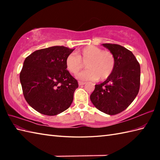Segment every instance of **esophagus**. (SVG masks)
Instances as JSON below:
<instances>
[{"label": "esophagus", "instance_id": "obj_1", "mask_svg": "<svg viewBox=\"0 0 160 160\" xmlns=\"http://www.w3.org/2000/svg\"><path fill=\"white\" fill-rule=\"evenodd\" d=\"M78 84H79L80 86H82V85H84V84H85V82H80V81H79V82H78Z\"/></svg>", "mask_w": 160, "mask_h": 160}]
</instances>
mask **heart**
I'll return each mask as SVG.
<instances>
[{
	"instance_id": "heart-1",
	"label": "heart",
	"mask_w": 160,
	"mask_h": 160,
	"mask_svg": "<svg viewBox=\"0 0 160 160\" xmlns=\"http://www.w3.org/2000/svg\"><path fill=\"white\" fill-rule=\"evenodd\" d=\"M85 63L86 70L80 73L77 78L81 81L104 80L110 76L115 65V58L110 51L102 50L96 46H87L78 50L76 54L68 55L65 64L71 73L76 75Z\"/></svg>"
}]
</instances>
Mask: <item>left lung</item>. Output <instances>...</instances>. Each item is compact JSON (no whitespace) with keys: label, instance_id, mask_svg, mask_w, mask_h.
Returning a JSON list of instances; mask_svg holds the SVG:
<instances>
[{"label":"left lung","instance_id":"left-lung-1","mask_svg":"<svg viewBox=\"0 0 160 160\" xmlns=\"http://www.w3.org/2000/svg\"><path fill=\"white\" fill-rule=\"evenodd\" d=\"M113 53L115 65L110 76L95 85L91 102L98 110L115 115L125 110L136 98L140 89V66L131 51L115 44H102Z\"/></svg>","mask_w":160,"mask_h":160}]
</instances>
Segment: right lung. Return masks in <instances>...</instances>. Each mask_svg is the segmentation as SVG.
Listing matches in <instances>:
<instances>
[{"label": "right lung", "mask_w": 160, "mask_h": 160, "mask_svg": "<svg viewBox=\"0 0 160 160\" xmlns=\"http://www.w3.org/2000/svg\"><path fill=\"white\" fill-rule=\"evenodd\" d=\"M74 49L51 47L36 51L24 61L20 73L24 97L40 113L56 115L72 103L78 84L67 70L65 60Z\"/></svg>", "instance_id": "right-lung-1"}]
</instances>
